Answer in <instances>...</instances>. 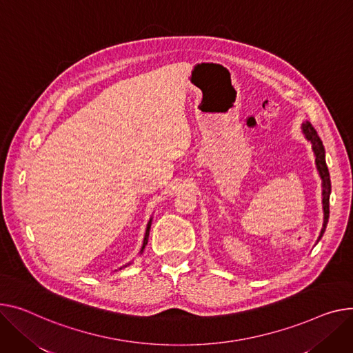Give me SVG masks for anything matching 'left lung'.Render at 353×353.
Wrapping results in <instances>:
<instances>
[{"label": "left lung", "mask_w": 353, "mask_h": 353, "mask_svg": "<svg viewBox=\"0 0 353 353\" xmlns=\"http://www.w3.org/2000/svg\"><path fill=\"white\" fill-rule=\"evenodd\" d=\"M302 132L305 133V137H307L310 142L312 143V149H314V153L316 156L315 161H316V168H318V172L321 174V179H322V203H323V228L321 231V236H319V240L321 237L323 236L325 232V228H326V224H327V219H330V196H331V179H330V172H327V166H326V161H325V149H323V145H322V140L319 139L316 130L314 129V126L307 122L302 125Z\"/></svg>", "instance_id": "8db88e82"}]
</instances>
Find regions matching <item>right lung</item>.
<instances>
[{
	"label": "right lung",
	"mask_w": 353,
	"mask_h": 353,
	"mask_svg": "<svg viewBox=\"0 0 353 353\" xmlns=\"http://www.w3.org/2000/svg\"><path fill=\"white\" fill-rule=\"evenodd\" d=\"M150 224H152V220H150V221H149V224H148V228H146V232H145L143 247H142V250H140V252H143V250H145V247H146V244H148V240H149V231H150Z\"/></svg>",
	"instance_id": "add662e5"
}]
</instances>
